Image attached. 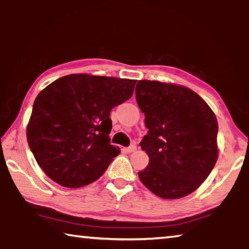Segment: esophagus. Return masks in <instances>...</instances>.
I'll list each match as a JSON object with an SVG mask.
<instances>
[{"mask_svg": "<svg viewBox=\"0 0 249 249\" xmlns=\"http://www.w3.org/2000/svg\"><path fill=\"white\" fill-rule=\"evenodd\" d=\"M135 149H136V146L135 145H130L129 147H125L124 148L126 153H133V151H135Z\"/></svg>", "mask_w": 249, "mask_h": 249, "instance_id": "esophagus-1", "label": "esophagus"}]
</instances>
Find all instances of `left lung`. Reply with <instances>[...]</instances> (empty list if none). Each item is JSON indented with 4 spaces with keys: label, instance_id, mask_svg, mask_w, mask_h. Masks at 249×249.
Instances as JSON below:
<instances>
[{
    "label": "left lung",
    "instance_id": "1",
    "mask_svg": "<svg viewBox=\"0 0 249 249\" xmlns=\"http://www.w3.org/2000/svg\"><path fill=\"white\" fill-rule=\"evenodd\" d=\"M135 91L148 129L141 146L149 163L138 177L162 199L190 195L217 160L215 115L200 95L182 86L140 80Z\"/></svg>",
    "mask_w": 249,
    "mask_h": 249
}]
</instances>
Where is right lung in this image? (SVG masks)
<instances>
[{
  "mask_svg": "<svg viewBox=\"0 0 249 249\" xmlns=\"http://www.w3.org/2000/svg\"><path fill=\"white\" fill-rule=\"evenodd\" d=\"M136 80L69 74L37 95L27 142L37 163L66 188L98 180L119 147L111 145V109L133 95Z\"/></svg>",
  "mask_w": 249,
  "mask_h": 249,
  "instance_id": "right-lung-1",
  "label": "right lung"
}]
</instances>
